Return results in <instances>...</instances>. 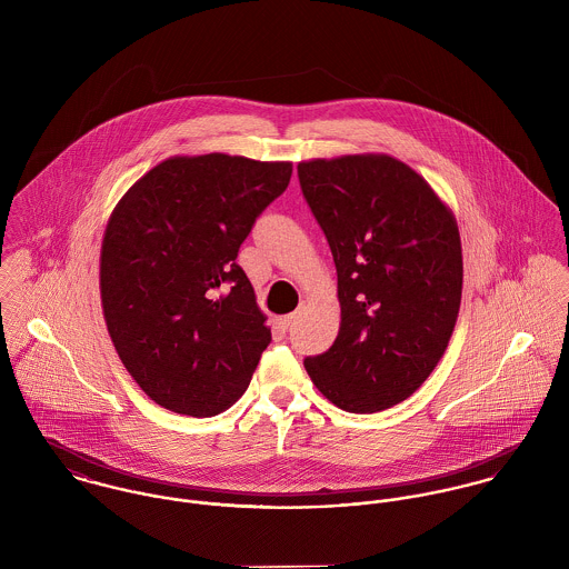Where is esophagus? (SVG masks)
<instances>
[{
	"mask_svg": "<svg viewBox=\"0 0 569 569\" xmlns=\"http://www.w3.org/2000/svg\"><path fill=\"white\" fill-rule=\"evenodd\" d=\"M296 320H298V313H289V316L280 318V325L284 326V328H289V326H293Z\"/></svg>",
	"mask_w": 569,
	"mask_h": 569,
	"instance_id": "1",
	"label": "esophagus"
}]
</instances>
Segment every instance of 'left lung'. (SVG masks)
<instances>
[{
  "mask_svg": "<svg viewBox=\"0 0 569 569\" xmlns=\"http://www.w3.org/2000/svg\"><path fill=\"white\" fill-rule=\"evenodd\" d=\"M302 194L337 267L341 326L305 359L316 388L352 413L411 397L447 350L462 298L453 214L390 156L298 163Z\"/></svg>",
  "mask_w": 569,
  "mask_h": 569,
  "instance_id": "1",
  "label": "left lung"
}]
</instances>
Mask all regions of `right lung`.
<instances>
[{
	"instance_id": "obj_1",
	"label": "right lung",
	"mask_w": 569,
	"mask_h": 569,
	"mask_svg": "<svg viewBox=\"0 0 569 569\" xmlns=\"http://www.w3.org/2000/svg\"><path fill=\"white\" fill-rule=\"evenodd\" d=\"M291 170L223 153L172 158L116 206L100 251L102 311L158 406L208 418L247 390L271 328L237 256Z\"/></svg>"
}]
</instances>
